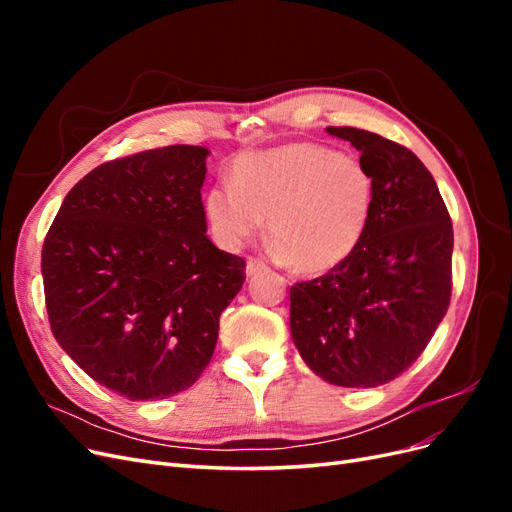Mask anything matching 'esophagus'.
I'll use <instances>...</instances> for the list:
<instances>
[{"instance_id":"34e87169","label":"esophagus","mask_w":512,"mask_h":512,"mask_svg":"<svg viewBox=\"0 0 512 512\" xmlns=\"http://www.w3.org/2000/svg\"><path fill=\"white\" fill-rule=\"evenodd\" d=\"M260 271H267V265H265V260H260V258H247V265H245V275H256V273H260Z\"/></svg>"}]
</instances>
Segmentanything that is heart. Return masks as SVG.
I'll return each mask as SVG.
<instances>
[{"label": "heart", "mask_w": 512, "mask_h": 512, "mask_svg": "<svg viewBox=\"0 0 512 512\" xmlns=\"http://www.w3.org/2000/svg\"><path fill=\"white\" fill-rule=\"evenodd\" d=\"M376 207V177L350 153L294 141L241 153L230 185L203 198L205 218L222 245L239 247L265 224L273 252L307 275L342 267L359 250Z\"/></svg>", "instance_id": "1"}]
</instances>
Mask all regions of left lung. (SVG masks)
Here are the masks:
<instances>
[{
    "label": "left lung",
    "instance_id": "left-lung-1",
    "mask_svg": "<svg viewBox=\"0 0 512 512\" xmlns=\"http://www.w3.org/2000/svg\"><path fill=\"white\" fill-rule=\"evenodd\" d=\"M352 143L376 177V207L342 267L290 288V333L324 382L371 389L410 367L451 301L453 224L414 153L380 134L327 128Z\"/></svg>",
    "mask_w": 512,
    "mask_h": 512
}]
</instances>
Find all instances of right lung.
Returning a JSON list of instances; mask_svg holds the SVG:
<instances>
[{
  "label": "right lung",
  "instance_id": "obj_1",
  "mask_svg": "<svg viewBox=\"0 0 512 512\" xmlns=\"http://www.w3.org/2000/svg\"><path fill=\"white\" fill-rule=\"evenodd\" d=\"M209 153L170 145L94 168L68 192L42 245L57 344L130 401L190 389L245 282V260L207 237L200 188Z\"/></svg>",
  "mask_w": 512,
  "mask_h": 512
}]
</instances>
